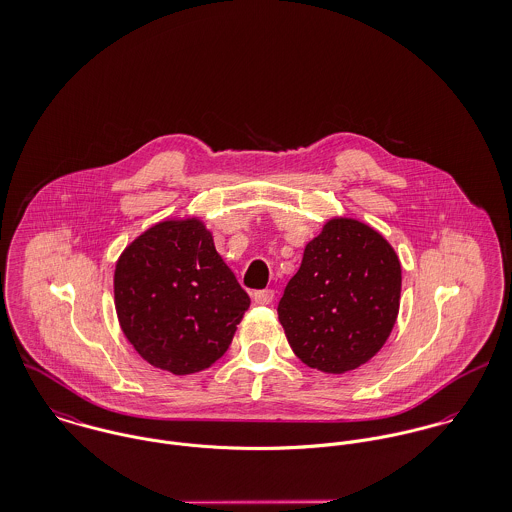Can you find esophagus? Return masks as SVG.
<instances>
[{
  "instance_id": "34e87169",
  "label": "esophagus",
  "mask_w": 512,
  "mask_h": 512,
  "mask_svg": "<svg viewBox=\"0 0 512 512\" xmlns=\"http://www.w3.org/2000/svg\"><path fill=\"white\" fill-rule=\"evenodd\" d=\"M274 290H258V292L252 293V299L258 303V305H270L274 301Z\"/></svg>"
}]
</instances>
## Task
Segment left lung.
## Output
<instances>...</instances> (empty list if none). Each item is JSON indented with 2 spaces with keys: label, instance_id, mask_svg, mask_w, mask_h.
Masks as SVG:
<instances>
[{
  "label": "left lung",
  "instance_id": "8db88e82",
  "mask_svg": "<svg viewBox=\"0 0 512 512\" xmlns=\"http://www.w3.org/2000/svg\"><path fill=\"white\" fill-rule=\"evenodd\" d=\"M400 262L370 226L329 220L303 252L278 303L293 353L311 368L341 374L386 343L400 305Z\"/></svg>",
  "mask_w": 512,
  "mask_h": 512
}]
</instances>
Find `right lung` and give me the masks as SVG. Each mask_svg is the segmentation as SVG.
Listing matches in <instances>:
<instances>
[{
    "mask_svg": "<svg viewBox=\"0 0 512 512\" xmlns=\"http://www.w3.org/2000/svg\"><path fill=\"white\" fill-rule=\"evenodd\" d=\"M114 297L134 349L173 374L219 361L250 307L199 220L159 222L136 238L116 264Z\"/></svg>",
    "mask_w": 512,
    "mask_h": 512,
    "instance_id": "1",
    "label": "right lung"
}]
</instances>
